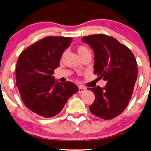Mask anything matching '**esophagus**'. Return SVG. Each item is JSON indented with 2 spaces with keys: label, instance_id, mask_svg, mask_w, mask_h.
<instances>
[{
  "label": "esophagus",
  "instance_id": "obj_1",
  "mask_svg": "<svg viewBox=\"0 0 151 151\" xmlns=\"http://www.w3.org/2000/svg\"><path fill=\"white\" fill-rule=\"evenodd\" d=\"M85 90H86L85 88L83 87L82 86H79V90H78V93H81L84 92Z\"/></svg>",
  "mask_w": 151,
  "mask_h": 151
}]
</instances>
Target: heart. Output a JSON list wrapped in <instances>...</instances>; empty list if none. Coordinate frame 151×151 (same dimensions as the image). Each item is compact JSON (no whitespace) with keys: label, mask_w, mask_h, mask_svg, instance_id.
I'll list each match as a JSON object with an SVG mask.
<instances>
[{"label":"heart","mask_w":151,"mask_h":151,"mask_svg":"<svg viewBox=\"0 0 151 151\" xmlns=\"http://www.w3.org/2000/svg\"><path fill=\"white\" fill-rule=\"evenodd\" d=\"M78 53H79V55H80V56H81V55L84 54V53L86 52H90V51L86 47L80 46L78 48Z\"/></svg>","instance_id":"obj_1"}]
</instances>
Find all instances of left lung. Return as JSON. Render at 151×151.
<instances>
[{"mask_svg": "<svg viewBox=\"0 0 151 151\" xmlns=\"http://www.w3.org/2000/svg\"><path fill=\"white\" fill-rule=\"evenodd\" d=\"M82 40L94 51V73L107 82L104 88H88L95 95L89 109L97 117L111 119L125 110L131 99L137 77V61L127 46L111 36L94 34Z\"/></svg>", "mask_w": 151, "mask_h": 151, "instance_id": "8db88e82", "label": "left lung"}]
</instances>
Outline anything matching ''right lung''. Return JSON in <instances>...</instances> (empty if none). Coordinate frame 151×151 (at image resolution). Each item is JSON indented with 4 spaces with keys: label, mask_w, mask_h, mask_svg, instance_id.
<instances>
[{
    "label": "right lung",
    "mask_w": 151,
    "mask_h": 151,
    "mask_svg": "<svg viewBox=\"0 0 151 151\" xmlns=\"http://www.w3.org/2000/svg\"><path fill=\"white\" fill-rule=\"evenodd\" d=\"M71 42L69 37L48 36L27 47L18 57L16 85L24 104L41 117L59 114L79 90L73 82L55 81L52 76Z\"/></svg>",
    "instance_id": "1"
}]
</instances>
